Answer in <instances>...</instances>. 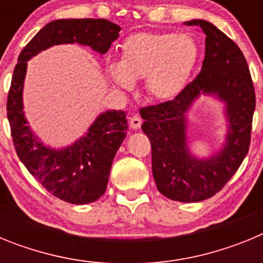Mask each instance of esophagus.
Listing matches in <instances>:
<instances>
[{"instance_id": "obj_1", "label": "esophagus", "mask_w": 263, "mask_h": 263, "mask_svg": "<svg viewBox=\"0 0 263 263\" xmlns=\"http://www.w3.org/2000/svg\"><path fill=\"white\" fill-rule=\"evenodd\" d=\"M141 124H142V120L139 116H132L130 117V127L133 130H138L141 127Z\"/></svg>"}]
</instances>
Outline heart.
Returning <instances> with one entry per match:
<instances>
[{
  "label": "heart",
  "mask_w": 263,
  "mask_h": 263,
  "mask_svg": "<svg viewBox=\"0 0 263 263\" xmlns=\"http://www.w3.org/2000/svg\"><path fill=\"white\" fill-rule=\"evenodd\" d=\"M199 57L196 42L188 34L138 32L122 45L120 60L106 66L117 87L132 89L145 78L147 93L157 100L175 99L187 85Z\"/></svg>",
  "instance_id": "1"
}]
</instances>
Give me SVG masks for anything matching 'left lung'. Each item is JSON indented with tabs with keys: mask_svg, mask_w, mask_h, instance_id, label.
Instances as JSON below:
<instances>
[{
	"mask_svg": "<svg viewBox=\"0 0 263 263\" xmlns=\"http://www.w3.org/2000/svg\"><path fill=\"white\" fill-rule=\"evenodd\" d=\"M205 34L200 73L171 101L139 110L142 130L152 143L153 176L158 191L183 203L210 199L234 175L248 154L255 93L245 57L238 46L204 20L184 22ZM200 94L215 96L226 105L228 127L217 153L203 160L187 147L186 113Z\"/></svg>",
	"mask_w": 263,
	"mask_h": 263,
	"instance_id": "1",
	"label": "left lung"
}]
</instances>
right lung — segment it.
<instances>
[{
  "instance_id": "obj_1",
  "label": "right lung",
  "mask_w": 263,
  "mask_h": 263,
  "mask_svg": "<svg viewBox=\"0 0 263 263\" xmlns=\"http://www.w3.org/2000/svg\"><path fill=\"white\" fill-rule=\"evenodd\" d=\"M121 27L106 20H57L47 23L25 46L11 78L8 120L18 158L53 196L71 204L93 203L103 196L111 163L126 137V111L106 110L71 146L51 148L34 134L23 111V83L27 62L57 45L79 43L104 55L118 38Z\"/></svg>"
}]
</instances>
